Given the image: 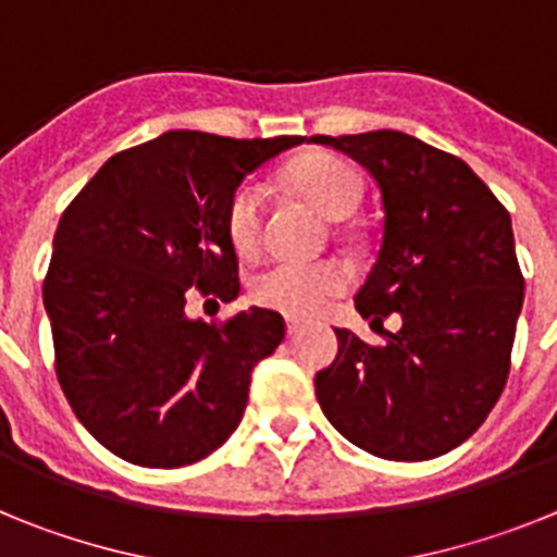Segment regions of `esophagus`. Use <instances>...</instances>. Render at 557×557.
Listing matches in <instances>:
<instances>
[{"label": "esophagus", "instance_id": "obj_1", "mask_svg": "<svg viewBox=\"0 0 557 557\" xmlns=\"http://www.w3.org/2000/svg\"><path fill=\"white\" fill-rule=\"evenodd\" d=\"M301 329H304L301 321H295V318H287V334H289V337H295V334L301 332Z\"/></svg>", "mask_w": 557, "mask_h": 557}]
</instances>
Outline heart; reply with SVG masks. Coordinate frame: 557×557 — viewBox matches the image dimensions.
Instances as JSON below:
<instances>
[{
	"label": "heart",
	"instance_id": "obj_1",
	"mask_svg": "<svg viewBox=\"0 0 557 557\" xmlns=\"http://www.w3.org/2000/svg\"><path fill=\"white\" fill-rule=\"evenodd\" d=\"M289 181L298 186L309 203L334 220L348 218L362 198L359 172L348 161L329 152H309L293 161ZM264 209H268V189L259 181H245L231 195L225 228L234 248L243 256L256 253L262 245ZM348 282H351V270L337 259H314V262L275 259L253 275L250 293L256 304L273 312L304 318V314L318 312L332 295L343 293Z\"/></svg>",
	"mask_w": 557,
	"mask_h": 557
}]
</instances>
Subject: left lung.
Returning <instances> with one entry per match:
<instances>
[{
  "label": "left lung",
  "instance_id": "1",
  "mask_svg": "<svg viewBox=\"0 0 557 557\" xmlns=\"http://www.w3.org/2000/svg\"><path fill=\"white\" fill-rule=\"evenodd\" d=\"M348 152L382 191V243L354 298L382 343L337 329L314 376L323 416L385 460H430L494 410L510 373L524 275L508 209L469 164L398 131L312 136ZM403 314L396 335L381 326Z\"/></svg>",
  "mask_w": 557,
  "mask_h": 557
}]
</instances>
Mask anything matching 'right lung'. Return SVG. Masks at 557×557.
I'll return each mask as SVG.
<instances>
[{"label": "right lung", "mask_w": 557, "mask_h": 557, "mask_svg": "<svg viewBox=\"0 0 557 557\" xmlns=\"http://www.w3.org/2000/svg\"><path fill=\"white\" fill-rule=\"evenodd\" d=\"M301 141L161 133L111 156L63 211L44 275L55 373L81 424L122 460L189 466L243 421L250 373L284 339V318L250 307L203 323L184 307L191 289L239 295L231 195Z\"/></svg>", "instance_id": "right-lung-1"}]
</instances>
